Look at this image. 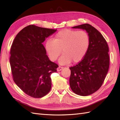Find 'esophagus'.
Wrapping results in <instances>:
<instances>
[{
	"instance_id": "1",
	"label": "esophagus",
	"mask_w": 120,
	"mask_h": 120,
	"mask_svg": "<svg viewBox=\"0 0 120 120\" xmlns=\"http://www.w3.org/2000/svg\"><path fill=\"white\" fill-rule=\"evenodd\" d=\"M63 68L62 67H59L57 68V70L58 72H59V71H61V70L63 69Z\"/></svg>"
}]
</instances>
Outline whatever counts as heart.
<instances>
[{
	"instance_id": "1",
	"label": "heart",
	"mask_w": 120,
	"mask_h": 120,
	"mask_svg": "<svg viewBox=\"0 0 120 120\" xmlns=\"http://www.w3.org/2000/svg\"><path fill=\"white\" fill-rule=\"evenodd\" d=\"M90 37L85 31L64 29L56 34L54 40L48 39L45 49L50 59L55 61L62 52L59 60L61 65L80 62L86 56L90 46Z\"/></svg>"
}]
</instances>
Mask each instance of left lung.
Listing matches in <instances>:
<instances>
[{
	"label": "left lung",
	"mask_w": 120,
	"mask_h": 120,
	"mask_svg": "<svg viewBox=\"0 0 120 120\" xmlns=\"http://www.w3.org/2000/svg\"><path fill=\"white\" fill-rule=\"evenodd\" d=\"M85 30L90 37V46L86 56L71 67L70 85L76 94L87 96L101 88L109 67V48L106 41L94 27L85 24L72 27Z\"/></svg>",
	"instance_id": "left-lung-1"
}]
</instances>
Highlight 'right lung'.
<instances>
[{
    "label": "right lung",
    "instance_id": "obj_1",
    "mask_svg": "<svg viewBox=\"0 0 120 120\" xmlns=\"http://www.w3.org/2000/svg\"><path fill=\"white\" fill-rule=\"evenodd\" d=\"M57 30L34 25L22 29L15 37L10 51L13 80L30 96L40 98L50 91V75L58 65L49 60L43 42Z\"/></svg>",
    "mask_w": 120,
    "mask_h": 120
}]
</instances>
